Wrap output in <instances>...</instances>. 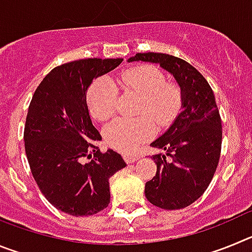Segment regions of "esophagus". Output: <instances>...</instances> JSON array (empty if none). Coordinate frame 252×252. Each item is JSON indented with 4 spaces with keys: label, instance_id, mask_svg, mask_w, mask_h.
I'll list each match as a JSON object with an SVG mask.
<instances>
[{
    "label": "esophagus",
    "instance_id": "1",
    "mask_svg": "<svg viewBox=\"0 0 252 252\" xmlns=\"http://www.w3.org/2000/svg\"><path fill=\"white\" fill-rule=\"evenodd\" d=\"M124 159L126 162H135L139 159V157L137 155H131V154H125Z\"/></svg>",
    "mask_w": 252,
    "mask_h": 252
}]
</instances>
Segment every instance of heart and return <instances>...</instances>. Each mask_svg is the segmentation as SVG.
I'll return each mask as SVG.
<instances>
[{
    "instance_id": "b5f03b06",
    "label": "heart",
    "mask_w": 252,
    "mask_h": 252,
    "mask_svg": "<svg viewBox=\"0 0 252 252\" xmlns=\"http://www.w3.org/2000/svg\"><path fill=\"white\" fill-rule=\"evenodd\" d=\"M119 83L126 92L141 97L137 112L144 116L115 120L107 125L103 135L111 148L130 153L155 133L153 119L159 126H166L175 119L182 104V94L174 84L165 83V74L154 65H137L125 70ZM116 98L117 87L111 78L95 79L87 92V104L93 119H110L115 113Z\"/></svg>"
}]
</instances>
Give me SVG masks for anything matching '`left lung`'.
Returning <instances> with one entry per match:
<instances>
[{
  "label": "left lung",
  "instance_id": "1",
  "mask_svg": "<svg viewBox=\"0 0 252 252\" xmlns=\"http://www.w3.org/2000/svg\"><path fill=\"white\" fill-rule=\"evenodd\" d=\"M159 64L177 81L180 113L170 127L150 144L165 154L153 155L157 174L145 184V195L162 209H182L208 188L221 155L222 125L208 82L186 60L162 53H139L127 59ZM169 160H166V157Z\"/></svg>",
  "mask_w": 252,
  "mask_h": 252
}]
</instances>
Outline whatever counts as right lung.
<instances>
[{"mask_svg": "<svg viewBox=\"0 0 252 252\" xmlns=\"http://www.w3.org/2000/svg\"><path fill=\"white\" fill-rule=\"evenodd\" d=\"M122 60L93 58L62 64L41 81L29 106L24 140L32 177L55 208L75 217L106 208L110 178L126 166L111 149L91 153L102 137L87 106L93 79L117 68Z\"/></svg>", "mask_w": 252, "mask_h": 252, "instance_id": "1", "label": "right lung"}]
</instances>
